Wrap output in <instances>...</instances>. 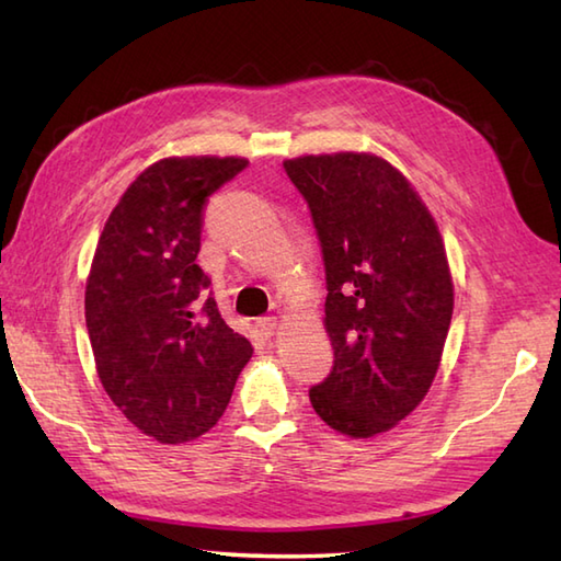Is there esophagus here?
Masks as SVG:
<instances>
[{"instance_id": "1", "label": "esophagus", "mask_w": 561, "mask_h": 561, "mask_svg": "<svg viewBox=\"0 0 561 561\" xmlns=\"http://www.w3.org/2000/svg\"><path fill=\"white\" fill-rule=\"evenodd\" d=\"M256 327H259V331H261V336L271 339L273 331H276V327H278V322H276V317H261L259 322H256Z\"/></svg>"}]
</instances>
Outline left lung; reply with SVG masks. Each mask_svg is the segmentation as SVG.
Returning <instances> with one entry per match:
<instances>
[{"instance_id": "1", "label": "left lung", "mask_w": 561, "mask_h": 561, "mask_svg": "<svg viewBox=\"0 0 561 561\" xmlns=\"http://www.w3.org/2000/svg\"><path fill=\"white\" fill-rule=\"evenodd\" d=\"M283 167L310 208L327 273L334 368L310 402L331 428L370 438L409 416L436 377L453 317L443 239L380 157L310 154Z\"/></svg>"}]
</instances>
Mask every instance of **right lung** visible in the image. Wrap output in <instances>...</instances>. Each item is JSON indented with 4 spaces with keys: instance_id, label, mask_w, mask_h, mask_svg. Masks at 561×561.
Returning a JSON list of instances; mask_svg holds the SVG:
<instances>
[{
    "instance_id": "add662e5",
    "label": "right lung",
    "mask_w": 561,
    "mask_h": 561,
    "mask_svg": "<svg viewBox=\"0 0 561 561\" xmlns=\"http://www.w3.org/2000/svg\"><path fill=\"white\" fill-rule=\"evenodd\" d=\"M247 167L239 157H169L145 169L91 261L84 314L101 385L159 443L210 431L254 351L227 327L196 264L205 203Z\"/></svg>"
}]
</instances>
